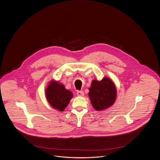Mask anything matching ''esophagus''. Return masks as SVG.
I'll list each match as a JSON object with an SVG mask.
<instances>
[{
    "label": "esophagus",
    "mask_w": 160,
    "mask_h": 160,
    "mask_svg": "<svg viewBox=\"0 0 160 160\" xmlns=\"http://www.w3.org/2000/svg\"><path fill=\"white\" fill-rule=\"evenodd\" d=\"M77 96H83L84 95V92L81 90H78L77 92Z\"/></svg>",
    "instance_id": "1"
}]
</instances>
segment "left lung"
I'll use <instances>...</instances> for the list:
<instances>
[{
	"mask_svg": "<svg viewBox=\"0 0 160 160\" xmlns=\"http://www.w3.org/2000/svg\"><path fill=\"white\" fill-rule=\"evenodd\" d=\"M116 95L115 85L108 78H103L101 81H92L89 96L93 107L97 111L111 106L115 102Z\"/></svg>",
	"mask_w": 160,
	"mask_h": 160,
	"instance_id": "left-lung-1",
	"label": "left lung"
}]
</instances>
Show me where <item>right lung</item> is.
<instances>
[{
    "label": "right lung",
    "instance_id": "right-lung-1",
    "mask_svg": "<svg viewBox=\"0 0 160 160\" xmlns=\"http://www.w3.org/2000/svg\"><path fill=\"white\" fill-rule=\"evenodd\" d=\"M46 96L49 104L60 111H64L72 98V93L64 85L51 81L46 90Z\"/></svg>",
    "mask_w": 160,
    "mask_h": 160
}]
</instances>
